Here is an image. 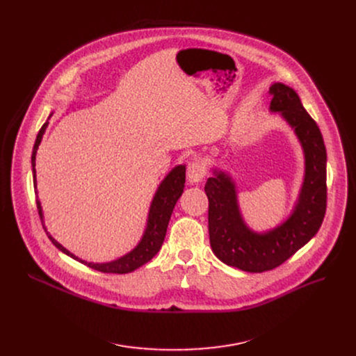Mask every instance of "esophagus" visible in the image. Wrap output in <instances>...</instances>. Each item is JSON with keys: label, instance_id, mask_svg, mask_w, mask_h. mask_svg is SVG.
I'll return each instance as SVG.
<instances>
[{"label": "esophagus", "instance_id": "obj_1", "mask_svg": "<svg viewBox=\"0 0 356 356\" xmlns=\"http://www.w3.org/2000/svg\"><path fill=\"white\" fill-rule=\"evenodd\" d=\"M204 175H207V172H204V165L199 160H193L188 164V172H186V176H188V181L191 184L202 181Z\"/></svg>", "mask_w": 356, "mask_h": 356}]
</instances>
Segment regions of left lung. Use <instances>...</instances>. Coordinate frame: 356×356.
I'll list each match as a JSON object with an SVG mask.
<instances>
[{"mask_svg":"<svg viewBox=\"0 0 356 356\" xmlns=\"http://www.w3.org/2000/svg\"><path fill=\"white\" fill-rule=\"evenodd\" d=\"M270 93V111L282 112L305 153V180L291 215L271 231L254 232L242 219L235 183L228 175L215 170L204 184L212 251L222 263L248 273L282 266L317 234L326 212V147L321 129L294 89L277 82Z\"/></svg>","mask_w":356,"mask_h":356,"instance_id":"8db88e82","label":"left lung"}]
</instances>
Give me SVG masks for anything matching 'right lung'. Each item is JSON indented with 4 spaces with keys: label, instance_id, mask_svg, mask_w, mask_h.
Returning <instances> with one entry per match:
<instances>
[{
    "label": "right lung",
    "instance_id": "add662e5",
    "mask_svg": "<svg viewBox=\"0 0 356 356\" xmlns=\"http://www.w3.org/2000/svg\"><path fill=\"white\" fill-rule=\"evenodd\" d=\"M47 121L43 124V127L40 128L39 134H37L34 147H33V154H31V167H33V181H34V189L37 193V186H35V153L37 148L40 145V141L43 138L44 131L47 128ZM184 179H186V167L183 164L176 165L173 170L168 173L164 180L160 183L159 189L153 197L152 207H149V212H148V220H147V228L144 231V235L141 238V241L138 242V245L128 254H125L124 257L111 261V263H104V264H95V263H86L83 259H79L78 257H74L73 254H70L65 247H62L58 241H56L44 228L49 239L53 242V245L56 248H59L62 252H65L66 255L78 259L79 263L101 271V273H112V274H127L137 270L138 267L144 266L145 263H148L161 248L163 241L165 236V231H167V225L168 220H170L172 212L175 209V204L179 200V197L183 193L184 189ZM37 209H39V215L40 219L43 222V211H42V204L40 200H37Z\"/></svg>",
    "mask_w": 356,
    "mask_h": 356
}]
</instances>
